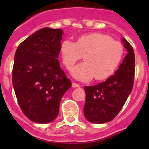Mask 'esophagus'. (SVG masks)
<instances>
[{"label":"esophagus","mask_w":149,"mask_h":149,"mask_svg":"<svg viewBox=\"0 0 149 149\" xmlns=\"http://www.w3.org/2000/svg\"><path fill=\"white\" fill-rule=\"evenodd\" d=\"M72 86L73 87V88H78V87H79L80 86H79L78 84H77V83H75V82H72Z\"/></svg>","instance_id":"obj_1"}]
</instances>
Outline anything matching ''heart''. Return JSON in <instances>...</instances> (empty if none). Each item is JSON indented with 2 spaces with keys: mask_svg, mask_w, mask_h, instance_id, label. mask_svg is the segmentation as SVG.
<instances>
[{
  "mask_svg": "<svg viewBox=\"0 0 149 149\" xmlns=\"http://www.w3.org/2000/svg\"><path fill=\"white\" fill-rule=\"evenodd\" d=\"M62 62L70 70L84 55V63L76 65L72 75L77 79L89 81L94 77L104 80L113 75L124 57L125 48L108 35L99 32L84 34L76 43L70 40L62 42L59 47Z\"/></svg>",
  "mask_w": 149,
  "mask_h": 149,
  "instance_id": "b5f03b06",
  "label": "heart"
}]
</instances>
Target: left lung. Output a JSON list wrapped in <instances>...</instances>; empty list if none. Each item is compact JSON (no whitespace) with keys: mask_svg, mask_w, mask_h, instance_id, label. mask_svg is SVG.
<instances>
[{"mask_svg":"<svg viewBox=\"0 0 149 149\" xmlns=\"http://www.w3.org/2000/svg\"><path fill=\"white\" fill-rule=\"evenodd\" d=\"M127 54L115 73L103 83L84 87L86 103L84 113L89 121L103 124L113 120L125 105L134 84V49L122 38Z\"/></svg>","mask_w":149,"mask_h":149,"instance_id":"left-lung-1","label":"left lung"}]
</instances>
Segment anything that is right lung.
Listing matches in <instances>:
<instances>
[{"mask_svg":"<svg viewBox=\"0 0 149 149\" xmlns=\"http://www.w3.org/2000/svg\"><path fill=\"white\" fill-rule=\"evenodd\" d=\"M63 34L59 29H40L15 52L13 87L22 112L33 122L55 120L61 99L72 85L58 59Z\"/></svg>","mask_w":149,"mask_h":149,"instance_id":"add662e5","label":"right lung"}]
</instances>
